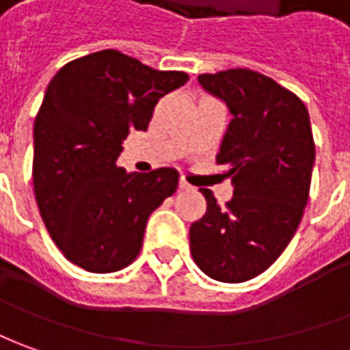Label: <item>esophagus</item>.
<instances>
[{"instance_id": "esophagus-1", "label": "esophagus", "mask_w": 350, "mask_h": 350, "mask_svg": "<svg viewBox=\"0 0 350 350\" xmlns=\"http://www.w3.org/2000/svg\"><path fill=\"white\" fill-rule=\"evenodd\" d=\"M178 185H180V189H189V187H191V185H189V184H187V182H185L184 178L180 180V184H178Z\"/></svg>"}]
</instances>
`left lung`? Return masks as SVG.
<instances>
[{
  "label": "left lung",
  "instance_id": "1",
  "mask_svg": "<svg viewBox=\"0 0 350 350\" xmlns=\"http://www.w3.org/2000/svg\"><path fill=\"white\" fill-rule=\"evenodd\" d=\"M197 80L232 115L216 163L234 197L220 206L211 189H201L206 213L189 228V249L208 278L239 284L262 274L299 228L316 157L312 128L305 103L255 70Z\"/></svg>",
  "mask_w": 350,
  "mask_h": 350
}]
</instances>
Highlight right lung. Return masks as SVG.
Returning <instances> with one entry per match:
<instances>
[{
	"label": "right lung",
	"mask_w": 350,
	"mask_h": 350,
	"mask_svg": "<svg viewBox=\"0 0 350 350\" xmlns=\"http://www.w3.org/2000/svg\"><path fill=\"white\" fill-rule=\"evenodd\" d=\"M187 80L105 49L66 63L47 85L34 122V193L51 239L76 266L109 274L139 255L147 218L180 176L126 172L116 159L126 135L147 130L157 101Z\"/></svg>",
	"instance_id": "obj_1"
}]
</instances>
